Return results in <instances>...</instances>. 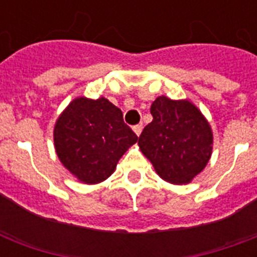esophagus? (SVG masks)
Instances as JSON below:
<instances>
[{
	"instance_id": "1",
	"label": "esophagus",
	"mask_w": 257,
	"mask_h": 257,
	"mask_svg": "<svg viewBox=\"0 0 257 257\" xmlns=\"http://www.w3.org/2000/svg\"><path fill=\"white\" fill-rule=\"evenodd\" d=\"M141 131H143V125H135V126H133V132L136 133L137 136H140L141 135Z\"/></svg>"
}]
</instances>
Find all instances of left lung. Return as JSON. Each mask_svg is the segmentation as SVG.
Wrapping results in <instances>:
<instances>
[{
	"label": "left lung",
	"mask_w": 257,
	"mask_h": 257,
	"mask_svg": "<svg viewBox=\"0 0 257 257\" xmlns=\"http://www.w3.org/2000/svg\"><path fill=\"white\" fill-rule=\"evenodd\" d=\"M152 122L139 137L141 152L161 179L171 184L191 183L212 155V129L188 100L160 96L151 106Z\"/></svg>",
	"instance_id": "obj_1"
}]
</instances>
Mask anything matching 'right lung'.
<instances>
[{
    "label": "right lung",
    "mask_w": 257,
    "mask_h": 257,
    "mask_svg": "<svg viewBox=\"0 0 257 257\" xmlns=\"http://www.w3.org/2000/svg\"><path fill=\"white\" fill-rule=\"evenodd\" d=\"M53 137L60 161L85 184L108 179L121 156L137 141L121 109L104 97L74 98L58 117Z\"/></svg>",
    "instance_id": "add662e5"
}]
</instances>
